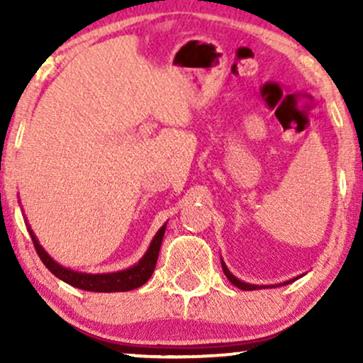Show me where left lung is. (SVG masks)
<instances>
[{"mask_svg": "<svg viewBox=\"0 0 363 363\" xmlns=\"http://www.w3.org/2000/svg\"><path fill=\"white\" fill-rule=\"evenodd\" d=\"M222 266H223V273H225V277H227L228 280L232 281V285H235L237 289H240V290H257V289H261V286H257V285H249V283H244V281L237 280V278L234 277V274H232L230 272H228L227 266H225L223 262H222ZM289 283H290V281H289Z\"/></svg>", "mask_w": 363, "mask_h": 363, "instance_id": "obj_1", "label": "left lung"}]
</instances>
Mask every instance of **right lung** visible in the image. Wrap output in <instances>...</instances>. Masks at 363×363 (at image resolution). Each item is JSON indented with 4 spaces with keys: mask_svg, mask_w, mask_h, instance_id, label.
<instances>
[{
    "mask_svg": "<svg viewBox=\"0 0 363 363\" xmlns=\"http://www.w3.org/2000/svg\"><path fill=\"white\" fill-rule=\"evenodd\" d=\"M165 234V225L157 232L155 239L150 244V249L141 257V261L133 268L126 269V272H118V273H109V274H86V273H77L72 272L68 268H62V266L54 262L51 257L48 256V252L40 247V244L37 242L35 235L32 234L30 237L32 242H34V247L39 257L43 259L45 268L51 272L54 277H57L60 280L66 281L68 285L77 286V289L86 290V291H129L135 290L138 286L145 285L152 277V273L155 272V264L158 259V252H160L162 239H164Z\"/></svg>",
    "mask_w": 363,
    "mask_h": 363,
    "instance_id": "right-lung-1",
    "label": "right lung"
}]
</instances>
